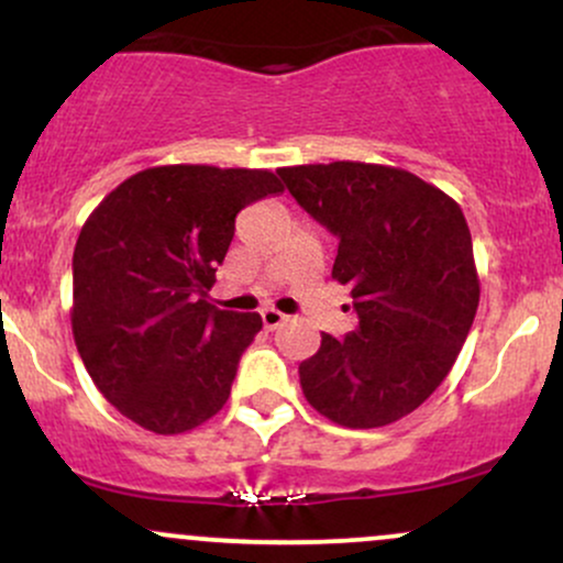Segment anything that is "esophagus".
<instances>
[{
    "instance_id": "34e87169",
    "label": "esophagus",
    "mask_w": 563,
    "mask_h": 563,
    "mask_svg": "<svg viewBox=\"0 0 563 563\" xmlns=\"http://www.w3.org/2000/svg\"><path fill=\"white\" fill-rule=\"evenodd\" d=\"M286 320H288L286 314L277 312V309H273V307L262 309V322H264V328H269V331H275V328H280Z\"/></svg>"
}]
</instances>
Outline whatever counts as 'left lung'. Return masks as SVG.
Masks as SVG:
<instances>
[{"instance_id":"8db88e82","label":"left lung","mask_w":563,"mask_h":563,"mask_svg":"<svg viewBox=\"0 0 563 563\" xmlns=\"http://www.w3.org/2000/svg\"><path fill=\"white\" fill-rule=\"evenodd\" d=\"M307 214L339 238L333 280L352 288L357 328L322 333L299 365L307 402L346 429H378L448 378L479 307L461 206L397 166L333 161L277 169Z\"/></svg>"}]
</instances>
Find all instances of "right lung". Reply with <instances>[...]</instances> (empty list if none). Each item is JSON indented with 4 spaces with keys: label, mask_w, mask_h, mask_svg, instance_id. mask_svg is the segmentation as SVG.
Listing matches in <instances>:
<instances>
[{
    "label": "right lung",
    "mask_w": 563,
    "mask_h": 563,
    "mask_svg": "<svg viewBox=\"0 0 563 563\" xmlns=\"http://www.w3.org/2000/svg\"><path fill=\"white\" fill-rule=\"evenodd\" d=\"M277 192L269 169L151 166L84 222L70 328L95 386L129 421L185 434L228 402L262 318L217 309L206 296L238 211Z\"/></svg>",
    "instance_id": "1"
}]
</instances>
